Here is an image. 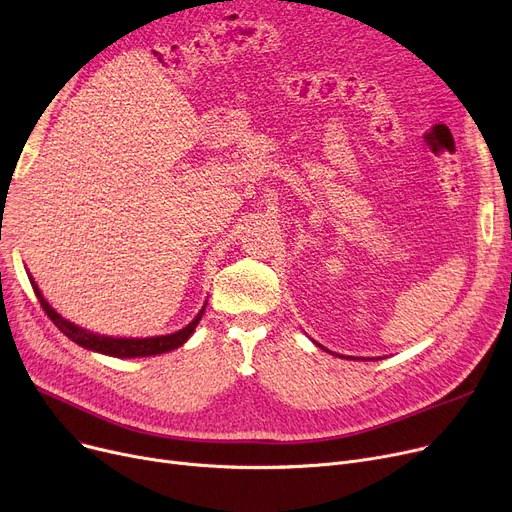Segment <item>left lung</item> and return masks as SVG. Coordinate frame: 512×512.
I'll list each match as a JSON object with an SVG mask.
<instances>
[{"label":"left lung","instance_id":"obj_1","mask_svg":"<svg viewBox=\"0 0 512 512\" xmlns=\"http://www.w3.org/2000/svg\"><path fill=\"white\" fill-rule=\"evenodd\" d=\"M313 344H317L319 348H321V351H326V353H332V351H328V348L326 346H321L319 342H315L313 340ZM332 355H336V353H332ZM336 357H342V355H336ZM342 359H355V357H342ZM357 359H361V361H380V359H384V357H375V359H365V357H357Z\"/></svg>","mask_w":512,"mask_h":512}]
</instances>
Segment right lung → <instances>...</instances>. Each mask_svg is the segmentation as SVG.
I'll use <instances>...</instances> for the list:
<instances>
[{
  "mask_svg": "<svg viewBox=\"0 0 512 512\" xmlns=\"http://www.w3.org/2000/svg\"><path fill=\"white\" fill-rule=\"evenodd\" d=\"M29 280L33 284V290L37 294V299L43 307V311L47 313V317L60 328V332L64 336H68L72 342H76L78 346L87 348V351L99 353V355H107V357H118V359H137V357H155V355H164L174 351V348H180L188 338L193 336L195 328L199 326V321L205 313L207 301L203 303V307L199 309V313L195 315V319L191 324H186L182 330L172 332V334H164V336H151V338H122V336H105V334H97L91 332L83 326H76L74 321L66 319L64 315H60L56 309H53L45 297L41 294L35 278L29 274Z\"/></svg>",
  "mask_w": 512,
  "mask_h": 512,
  "instance_id": "add662e5",
  "label": "right lung"
}]
</instances>
